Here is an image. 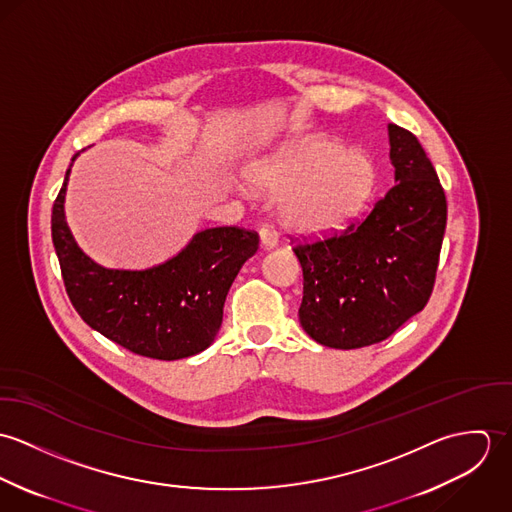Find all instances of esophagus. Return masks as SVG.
Wrapping results in <instances>:
<instances>
[{"label":"esophagus","mask_w":512,"mask_h":512,"mask_svg":"<svg viewBox=\"0 0 512 512\" xmlns=\"http://www.w3.org/2000/svg\"><path fill=\"white\" fill-rule=\"evenodd\" d=\"M258 232H260V240H262V246H264V248H274V246H278V232H276L270 224H260Z\"/></svg>","instance_id":"34e87169"}]
</instances>
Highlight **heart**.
<instances>
[{
	"label": "heart",
	"mask_w": 512,
	"mask_h": 512,
	"mask_svg": "<svg viewBox=\"0 0 512 512\" xmlns=\"http://www.w3.org/2000/svg\"><path fill=\"white\" fill-rule=\"evenodd\" d=\"M250 177L272 191H286L282 219L301 234H325L359 215L374 187L370 157L315 140L288 147L256 167Z\"/></svg>",
	"instance_id": "b5f03b06"
}]
</instances>
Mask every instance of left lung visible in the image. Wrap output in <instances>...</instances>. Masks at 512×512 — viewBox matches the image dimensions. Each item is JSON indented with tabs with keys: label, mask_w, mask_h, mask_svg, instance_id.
Here are the masks:
<instances>
[{
	"label": "left lung",
	"mask_w": 512,
	"mask_h": 512,
	"mask_svg": "<svg viewBox=\"0 0 512 512\" xmlns=\"http://www.w3.org/2000/svg\"><path fill=\"white\" fill-rule=\"evenodd\" d=\"M388 138L396 185L343 232L293 248L303 272L299 323L331 349L388 339L436 284L445 193L412 132L388 124Z\"/></svg>",
	"instance_id": "left-lung-1"
}]
</instances>
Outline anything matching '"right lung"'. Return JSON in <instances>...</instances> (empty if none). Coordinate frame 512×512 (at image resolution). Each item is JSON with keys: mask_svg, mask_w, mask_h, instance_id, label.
I'll return each instance as SVG.
<instances>
[{"mask_svg": "<svg viewBox=\"0 0 512 512\" xmlns=\"http://www.w3.org/2000/svg\"><path fill=\"white\" fill-rule=\"evenodd\" d=\"M69 175L71 167L53 205L51 232L65 288L82 321L149 359L177 361L205 351L219 333L226 293L258 250V232L207 228L159 266L110 270L90 260L71 234L65 219Z\"/></svg>", "mask_w": 512, "mask_h": 512, "instance_id": "obj_1", "label": "right lung"}]
</instances>
